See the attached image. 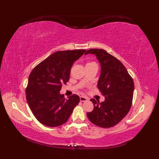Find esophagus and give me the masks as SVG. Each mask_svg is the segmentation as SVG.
<instances>
[{"label": "esophagus", "mask_w": 159, "mask_h": 159, "mask_svg": "<svg viewBox=\"0 0 159 159\" xmlns=\"http://www.w3.org/2000/svg\"><path fill=\"white\" fill-rule=\"evenodd\" d=\"M80 99L81 102H87V101H88V98H85V97H84V96H81Z\"/></svg>", "instance_id": "esophagus-1"}]
</instances>
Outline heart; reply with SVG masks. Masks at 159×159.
<instances>
[{
  "instance_id": "heart-1",
  "label": "heart",
  "mask_w": 159,
  "mask_h": 159,
  "mask_svg": "<svg viewBox=\"0 0 159 159\" xmlns=\"http://www.w3.org/2000/svg\"><path fill=\"white\" fill-rule=\"evenodd\" d=\"M93 63H95V62H89V63H88V64H93Z\"/></svg>"
}]
</instances>
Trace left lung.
Segmentation results:
<instances>
[{"label":"left lung","mask_w":159,"mask_h":159,"mask_svg":"<svg viewBox=\"0 0 159 159\" xmlns=\"http://www.w3.org/2000/svg\"><path fill=\"white\" fill-rule=\"evenodd\" d=\"M96 56L100 63L101 75L98 88L105 96V101L91 99L94 105L87 116L95 125L110 128L116 125L126 116L132 105L134 82L125 67L116 57L103 49H90L85 54Z\"/></svg>","instance_id":"1"}]
</instances>
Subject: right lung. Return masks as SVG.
I'll return each instance as SVG.
<instances>
[{
  "label": "right lung",
  "instance_id": "add662e5",
  "mask_svg": "<svg viewBox=\"0 0 159 159\" xmlns=\"http://www.w3.org/2000/svg\"><path fill=\"white\" fill-rule=\"evenodd\" d=\"M85 50L57 51L32 70L28 78L26 97L29 107L40 123L48 127L61 125L68 121L80 97L73 94L65 99L60 93L62 84L70 80L74 61Z\"/></svg>",
  "mask_w": 159,
  "mask_h": 159
}]
</instances>
